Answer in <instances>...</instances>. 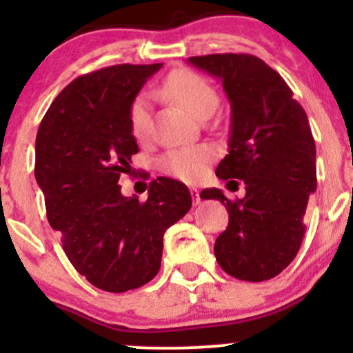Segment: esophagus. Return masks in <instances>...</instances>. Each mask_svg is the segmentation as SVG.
I'll use <instances>...</instances> for the list:
<instances>
[{"mask_svg": "<svg viewBox=\"0 0 353 353\" xmlns=\"http://www.w3.org/2000/svg\"><path fill=\"white\" fill-rule=\"evenodd\" d=\"M190 196H192V201H194V205H197L201 202V196H199V190L196 188L190 189Z\"/></svg>", "mask_w": 353, "mask_h": 353, "instance_id": "obj_1", "label": "esophagus"}]
</instances>
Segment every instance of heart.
<instances>
[{"label": "heart", "instance_id": "1", "mask_svg": "<svg viewBox=\"0 0 353 353\" xmlns=\"http://www.w3.org/2000/svg\"><path fill=\"white\" fill-rule=\"evenodd\" d=\"M163 92L176 99L185 111L199 117L208 111H216L219 96L208 79L189 70L172 71L163 83ZM151 96L137 94L129 108V128L136 139H144L151 131ZM212 149L208 145L172 149L159 159V168L165 174L184 182H197L208 172L212 161Z\"/></svg>", "mask_w": 353, "mask_h": 353}]
</instances>
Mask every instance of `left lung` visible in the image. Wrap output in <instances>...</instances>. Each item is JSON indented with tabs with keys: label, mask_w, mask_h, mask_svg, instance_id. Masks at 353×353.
Here are the masks:
<instances>
[{
	"label": "left lung",
	"mask_w": 353,
	"mask_h": 353,
	"mask_svg": "<svg viewBox=\"0 0 353 353\" xmlns=\"http://www.w3.org/2000/svg\"><path fill=\"white\" fill-rule=\"evenodd\" d=\"M188 63L222 83L230 103L229 152L216 174L236 189V179L245 185L237 201L216 188L201 192L229 212L214 254L222 270L239 281H269L301 249L307 202L317 189L309 119L282 76L252 54L194 56Z\"/></svg>",
	"instance_id": "8db88e82"
}]
</instances>
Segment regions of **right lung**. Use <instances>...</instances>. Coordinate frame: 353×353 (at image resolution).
<instances>
[{"instance_id":"1","label":"right lung","mask_w":353,"mask_h":353,"mask_svg":"<svg viewBox=\"0 0 353 353\" xmlns=\"http://www.w3.org/2000/svg\"><path fill=\"white\" fill-rule=\"evenodd\" d=\"M157 64H117L71 81L36 136V182L48 221L68 259L106 292L137 289L156 277L164 232L192 205L179 181L159 177L148 201L121 194L119 177L139 152L129 108Z\"/></svg>"}]
</instances>
